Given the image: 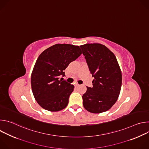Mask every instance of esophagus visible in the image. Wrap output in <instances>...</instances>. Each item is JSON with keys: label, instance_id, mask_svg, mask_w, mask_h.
<instances>
[{"label": "esophagus", "instance_id": "34e87169", "mask_svg": "<svg viewBox=\"0 0 149 149\" xmlns=\"http://www.w3.org/2000/svg\"><path fill=\"white\" fill-rule=\"evenodd\" d=\"M79 86V84H76L75 85V87H78Z\"/></svg>", "mask_w": 149, "mask_h": 149}]
</instances>
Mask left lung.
<instances>
[{
    "instance_id": "obj_1",
    "label": "left lung",
    "mask_w": 149,
    "mask_h": 149,
    "mask_svg": "<svg viewBox=\"0 0 149 149\" xmlns=\"http://www.w3.org/2000/svg\"><path fill=\"white\" fill-rule=\"evenodd\" d=\"M90 73L93 87H87L82 95L85 109L101 113L110 109L117 101L122 83L121 72L114 54L105 45L87 44L80 46Z\"/></svg>"
}]
</instances>
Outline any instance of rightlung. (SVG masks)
<instances>
[{
	"label": "right lung",
	"instance_id": "add662e5",
	"mask_svg": "<svg viewBox=\"0 0 149 149\" xmlns=\"http://www.w3.org/2000/svg\"><path fill=\"white\" fill-rule=\"evenodd\" d=\"M82 54L79 46L55 44L42 52L38 58L31 75L34 97L41 107L49 111L64 109L74 86L59 78L70 63Z\"/></svg>",
	"mask_w": 149,
	"mask_h": 149
}]
</instances>
